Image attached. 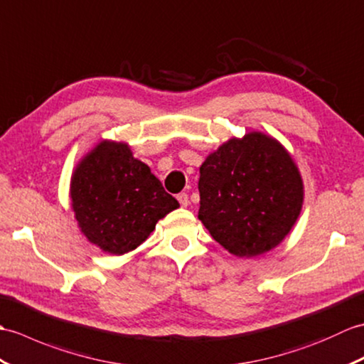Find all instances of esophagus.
<instances>
[{
  "instance_id": "34e87169",
  "label": "esophagus",
  "mask_w": 364,
  "mask_h": 364,
  "mask_svg": "<svg viewBox=\"0 0 364 364\" xmlns=\"http://www.w3.org/2000/svg\"><path fill=\"white\" fill-rule=\"evenodd\" d=\"M177 200H179L182 207H187L190 204V199H188L187 193H179V195H177Z\"/></svg>"
}]
</instances>
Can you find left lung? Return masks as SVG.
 <instances>
[{"instance_id": "1", "label": "left lung", "mask_w": 364, "mask_h": 364, "mask_svg": "<svg viewBox=\"0 0 364 364\" xmlns=\"http://www.w3.org/2000/svg\"><path fill=\"white\" fill-rule=\"evenodd\" d=\"M198 218L224 249L255 257L282 243L301 215L304 183L272 136L230 139L199 168Z\"/></svg>"}]
</instances>
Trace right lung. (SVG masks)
<instances>
[{
    "instance_id": "1",
    "label": "right lung",
    "mask_w": 364,
    "mask_h": 364,
    "mask_svg": "<svg viewBox=\"0 0 364 364\" xmlns=\"http://www.w3.org/2000/svg\"><path fill=\"white\" fill-rule=\"evenodd\" d=\"M71 207L90 243L123 255L140 246L179 203L126 143L104 140L71 176Z\"/></svg>"
}]
</instances>
